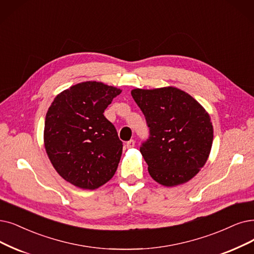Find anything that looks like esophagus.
I'll return each instance as SVG.
<instances>
[{
    "mask_svg": "<svg viewBox=\"0 0 254 254\" xmlns=\"http://www.w3.org/2000/svg\"><path fill=\"white\" fill-rule=\"evenodd\" d=\"M134 145H135L134 139H130V140H128L127 143H126V147H127V148H133Z\"/></svg>",
    "mask_w": 254,
    "mask_h": 254,
    "instance_id": "1",
    "label": "esophagus"
}]
</instances>
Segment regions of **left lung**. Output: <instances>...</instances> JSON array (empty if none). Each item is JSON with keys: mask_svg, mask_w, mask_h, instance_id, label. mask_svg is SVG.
Instances as JSON below:
<instances>
[{"mask_svg": "<svg viewBox=\"0 0 254 254\" xmlns=\"http://www.w3.org/2000/svg\"><path fill=\"white\" fill-rule=\"evenodd\" d=\"M146 118L149 137L139 147L150 176L166 187L182 185L205 165L214 129L197 101L176 87L131 90Z\"/></svg>", "mask_w": 254, "mask_h": 254, "instance_id": "obj_1", "label": "left lung"}]
</instances>
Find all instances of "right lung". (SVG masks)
Instances as JSON below:
<instances>
[{
    "label": "right lung",
    "mask_w": 254,
    "mask_h": 254,
    "mask_svg": "<svg viewBox=\"0 0 254 254\" xmlns=\"http://www.w3.org/2000/svg\"><path fill=\"white\" fill-rule=\"evenodd\" d=\"M120 88L97 81L70 86L48 109L44 140L57 173L80 189L96 190L113 178L123 143L103 113Z\"/></svg>",
    "instance_id": "right-lung-1"
}]
</instances>
